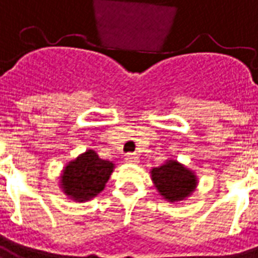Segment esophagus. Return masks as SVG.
<instances>
[{
    "mask_svg": "<svg viewBox=\"0 0 258 258\" xmlns=\"http://www.w3.org/2000/svg\"><path fill=\"white\" fill-rule=\"evenodd\" d=\"M125 160L127 163H131V164H136V163L139 161V156H138L136 153H127Z\"/></svg>",
    "mask_w": 258,
    "mask_h": 258,
    "instance_id": "34e87169",
    "label": "esophagus"
}]
</instances>
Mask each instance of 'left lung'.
<instances>
[{"label": "left lung", "instance_id": "left-lung-1", "mask_svg": "<svg viewBox=\"0 0 258 258\" xmlns=\"http://www.w3.org/2000/svg\"><path fill=\"white\" fill-rule=\"evenodd\" d=\"M154 186L164 200L170 202L184 201L197 188V175L177 160H167L164 164L152 168Z\"/></svg>", "mask_w": 258, "mask_h": 258}]
</instances>
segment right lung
<instances>
[{"instance_id":"obj_1","label":"right lung","mask_w":258,"mask_h":258,"mask_svg":"<svg viewBox=\"0 0 258 258\" xmlns=\"http://www.w3.org/2000/svg\"><path fill=\"white\" fill-rule=\"evenodd\" d=\"M113 167V163L99 159L94 150H87L64 167L60 175V185L70 200L90 201L105 188Z\"/></svg>"}]
</instances>
